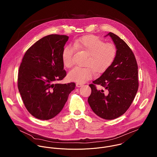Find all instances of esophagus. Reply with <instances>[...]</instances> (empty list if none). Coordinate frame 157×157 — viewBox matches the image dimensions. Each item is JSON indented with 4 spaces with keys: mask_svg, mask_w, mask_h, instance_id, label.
<instances>
[{
    "mask_svg": "<svg viewBox=\"0 0 157 157\" xmlns=\"http://www.w3.org/2000/svg\"><path fill=\"white\" fill-rule=\"evenodd\" d=\"M76 86H77V88H80V87L83 86V85L81 84V83H76Z\"/></svg>",
    "mask_w": 157,
    "mask_h": 157,
    "instance_id": "1",
    "label": "esophagus"
}]
</instances>
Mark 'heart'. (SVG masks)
Here are the masks:
<instances>
[{"label": "heart", "mask_w": 157, "mask_h": 157, "mask_svg": "<svg viewBox=\"0 0 157 157\" xmlns=\"http://www.w3.org/2000/svg\"><path fill=\"white\" fill-rule=\"evenodd\" d=\"M75 48L90 54L86 67H75L68 74L69 80L77 83H85L95 76V71L103 72L109 67L115 60L117 49L112 44L105 42L95 36H83L74 42ZM74 48L71 45L65 46L62 51V59L63 65L69 68L73 65Z\"/></svg>", "instance_id": "heart-1"}]
</instances>
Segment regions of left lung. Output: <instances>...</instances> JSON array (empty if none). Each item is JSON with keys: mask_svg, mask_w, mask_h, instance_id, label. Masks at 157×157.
<instances>
[{"mask_svg": "<svg viewBox=\"0 0 157 157\" xmlns=\"http://www.w3.org/2000/svg\"><path fill=\"white\" fill-rule=\"evenodd\" d=\"M115 45L117 56L112 65L90 84L91 94L88 101L93 112L105 120L117 118L129 109L138 88V65L134 54L118 36L109 33ZM100 84L107 90H98Z\"/></svg>", "mask_w": 157, "mask_h": 157, "instance_id": "1", "label": "left lung"}]
</instances>
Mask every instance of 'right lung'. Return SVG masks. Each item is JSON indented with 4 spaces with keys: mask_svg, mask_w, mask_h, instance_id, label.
I'll list each match as a JSON object with an SVG mask.
<instances>
[{
    "mask_svg": "<svg viewBox=\"0 0 157 157\" xmlns=\"http://www.w3.org/2000/svg\"><path fill=\"white\" fill-rule=\"evenodd\" d=\"M65 35L51 34L37 41L25 52L18 74V89L23 102L33 116L43 120L59 114L75 83H55L67 72L62 59L68 40Z\"/></svg>",
    "mask_w": 157,
    "mask_h": 157,
    "instance_id": "right-lung-1",
    "label": "right lung"
}]
</instances>
